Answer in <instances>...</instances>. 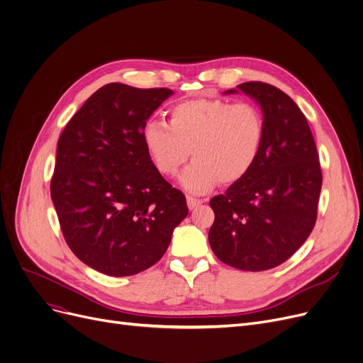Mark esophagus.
<instances>
[{
	"instance_id": "34e87169",
	"label": "esophagus",
	"mask_w": 363,
	"mask_h": 363,
	"mask_svg": "<svg viewBox=\"0 0 363 363\" xmlns=\"http://www.w3.org/2000/svg\"><path fill=\"white\" fill-rule=\"evenodd\" d=\"M204 200H200V199H194V197H186V204H188V208L189 211H193V208H197L200 204H203Z\"/></svg>"
}]
</instances>
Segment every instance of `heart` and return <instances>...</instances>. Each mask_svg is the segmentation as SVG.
Returning a JSON list of instances; mask_svg holds the SVG:
<instances>
[{
  "label": "heart",
  "mask_w": 363,
  "mask_h": 363,
  "mask_svg": "<svg viewBox=\"0 0 363 363\" xmlns=\"http://www.w3.org/2000/svg\"><path fill=\"white\" fill-rule=\"evenodd\" d=\"M264 118L252 103L220 99L185 100L169 111V123L150 119L143 143L160 174L174 177L194 157L179 178L191 194H204L220 181L235 184L256 164L264 143Z\"/></svg>",
  "instance_id": "b5f03b06"
}]
</instances>
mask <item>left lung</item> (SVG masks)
Instances as JSON below:
<instances>
[{
	"instance_id": "8db88e82",
	"label": "left lung",
	"mask_w": 363,
	"mask_h": 363,
	"mask_svg": "<svg viewBox=\"0 0 363 363\" xmlns=\"http://www.w3.org/2000/svg\"><path fill=\"white\" fill-rule=\"evenodd\" d=\"M240 92L263 113L264 143L247 177L211 200L208 242L220 262L259 272L291 257L311 235L322 174L309 123L287 94L263 82L223 94Z\"/></svg>"
}]
</instances>
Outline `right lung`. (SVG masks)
<instances>
[{
  "label": "right lung",
  "instance_id": "obj_1",
  "mask_svg": "<svg viewBox=\"0 0 363 363\" xmlns=\"http://www.w3.org/2000/svg\"><path fill=\"white\" fill-rule=\"evenodd\" d=\"M174 94L107 84L69 121L57 144L51 199L70 250L110 277L157 263L186 218L185 196L160 175L143 126Z\"/></svg>",
  "mask_w": 363,
  "mask_h": 363
}]
</instances>
